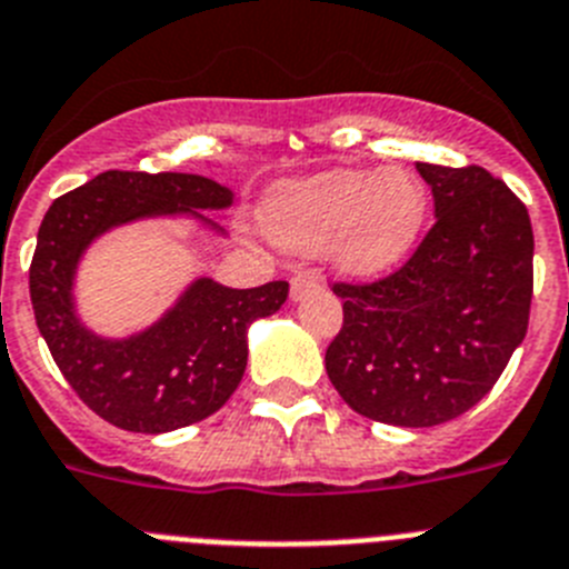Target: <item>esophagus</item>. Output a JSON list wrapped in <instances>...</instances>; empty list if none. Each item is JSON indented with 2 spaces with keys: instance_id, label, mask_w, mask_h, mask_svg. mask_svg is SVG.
<instances>
[{
  "instance_id": "34e87169",
  "label": "esophagus",
  "mask_w": 569,
  "mask_h": 569,
  "mask_svg": "<svg viewBox=\"0 0 569 569\" xmlns=\"http://www.w3.org/2000/svg\"><path fill=\"white\" fill-rule=\"evenodd\" d=\"M320 289V278H317V272H300L291 278V300H303V297L315 295V291Z\"/></svg>"
}]
</instances>
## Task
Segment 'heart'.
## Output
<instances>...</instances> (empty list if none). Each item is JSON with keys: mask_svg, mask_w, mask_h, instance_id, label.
<instances>
[{"mask_svg": "<svg viewBox=\"0 0 569 569\" xmlns=\"http://www.w3.org/2000/svg\"><path fill=\"white\" fill-rule=\"evenodd\" d=\"M428 198L406 170H331L269 192L263 223L297 254L329 249L335 272L371 280L397 269L417 247Z\"/></svg>", "mask_w": 569, "mask_h": 569, "instance_id": "b5f03b06", "label": "heart"}]
</instances>
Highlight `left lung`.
Segmentation results:
<instances>
[{
    "mask_svg": "<svg viewBox=\"0 0 569 569\" xmlns=\"http://www.w3.org/2000/svg\"><path fill=\"white\" fill-rule=\"evenodd\" d=\"M437 223L402 269L337 283L342 329L326 371L348 408L431 428L473 408L527 335L533 227L525 203L482 167L417 163Z\"/></svg>",
    "mask_w": 569,
    "mask_h": 569,
    "instance_id": "1",
    "label": "left lung"
}]
</instances>
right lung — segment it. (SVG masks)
<instances>
[{
  "instance_id": "add662e5",
  "label": "right lung",
  "mask_w": 569,
  "mask_h": 569,
  "mask_svg": "<svg viewBox=\"0 0 569 569\" xmlns=\"http://www.w3.org/2000/svg\"><path fill=\"white\" fill-rule=\"evenodd\" d=\"M232 201V189L212 178L110 170L56 198L44 214L30 263L36 326L81 402L116 428L167 433L212 417L243 380L249 326L286 303L289 283L229 289L196 278L147 329L101 337L76 309L81 258L101 234L150 218H192L223 234L203 212Z\"/></svg>"
}]
</instances>
